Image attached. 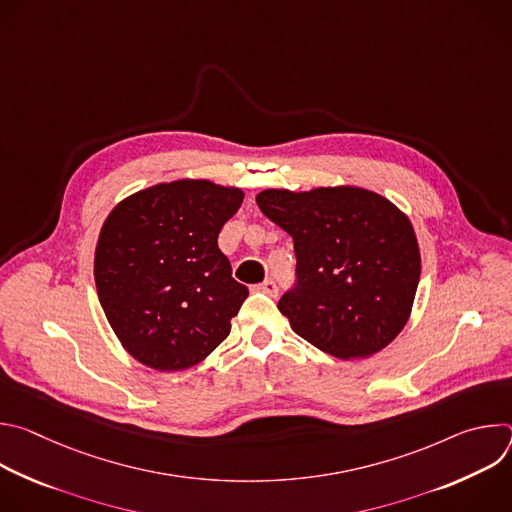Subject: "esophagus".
I'll list each match as a JSON object with an SVG mask.
<instances>
[{
  "label": "esophagus",
  "mask_w": 512,
  "mask_h": 512,
  "mask_svg": "<svg viewBox=\"0 0 512 512\" xmlns=\"http://www.w3.org/2000/svg\"><path fill=\"white\" fill-rule=\"evenodd\" d=\"M259 289H261V291H265V294L273 296V298L279 294V285H277L273 279H265V281L259 285Z\"/></svg>",
  "instance_id": "esophagus-1"
}]
</instances>
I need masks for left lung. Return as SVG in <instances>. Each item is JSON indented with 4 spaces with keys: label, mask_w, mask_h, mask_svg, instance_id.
<instances>
[{
    "label": "left lung",
    "mask_w": 512,
    "mask_h": 512,
    "mask_svg": "<svg viewBox=\"0 0 512 512\" xmlns=\"http://www.w3.org/2000/svg\"><path fill=\"white\" fill-rule=\"evenodd\" d=\"M257 204L294 237L296 281L277 308L298 336L350 360L379 352L403 330L421 259L397 206L352 186L263 190Z\"/></svg>",
    "instance_id": "1"
}]
</instances>
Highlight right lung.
Returning a JSON list of instances; mask_svg holds the SVG:
<instances>
[{
  "instance_id": "obj_1",
  "label": "right lung",
  "mask_w": 512,
  "mask_h": 512,
  "mask_svg": "<svg viewBox=\"0 0 512 512\" xmlns=\"http://www.w3.org/2000/svg\"><path fill=\"white\" fill-rule=\"evenodd\" d=\"M243 192L178 180L119 202L95 251L99 302L125 350L156 371H184L231 332L249 296L218 233Z\"/></svg>"
}]
</instances>
